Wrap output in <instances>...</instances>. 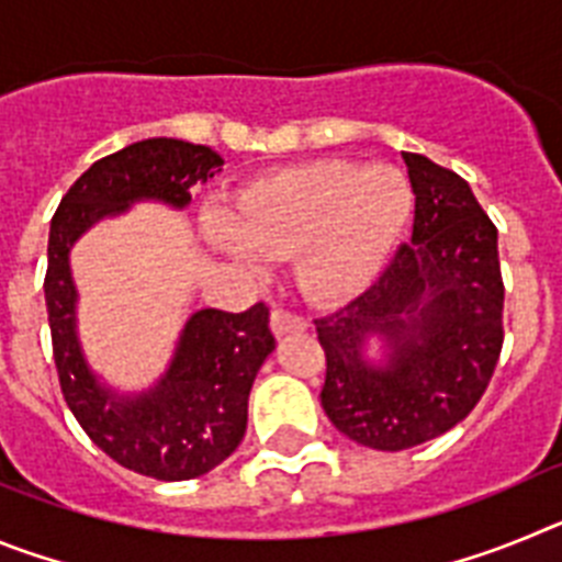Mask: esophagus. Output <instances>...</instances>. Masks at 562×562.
<instances>
[{
  "instance_id": "obj_1",
  "label": "esophagus",
  "mask_w": 562,
  "mask_h": 562,
  "mask_svg": "<svg viewBox=\"0 0 562 562\" xmlns=\"http://www.w3.org/2000/svg\"><path fill=\"white\" fill-rule=\"evenodd\" d=\"M270 326H272V335L284 337V335H295V331H306L310 329V321H306L304 315H295V312L290 310H272Z\"/></svg>"
}]
</instances>
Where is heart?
I'll return each instance as SVG.
<instances>
[{
	"label": "heart",
	"mask_w": 562,
	"mask_h": 562,
	"mask_svg": "<svg viewBox=\"0 0 562 562\" xmlns=\"http://www.w3.org/2000/svg\"><path fill=\"white\" fill-rule=\"evenodd\" d=\"M411 216V186L396 168L321 160L252 182L231 216L213 213L205 236L247 267L295 256L306 297L337 304L382 270Z\"/></svg>",
	"instance_id": "b5f03b06"
}]
</instances>
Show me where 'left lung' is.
Listing matches in <instances>:
<instances>
[{"mask_svg": "<svg viewBox=\"0 0 562 562\" xmlns=\"http://www.w3.org/2000/svg\"><path fill=\"white\" fill-rule=\"evenodd\" d=\"M414 236L355 301L317 317L326 351L321 405L340 434L408 450L459 425L486 391L504 346L498 231L470 186L422 154H402ZM369 336L390 351L364 360Z\"/></svg>", "mask_w": 562, "mask_h": 562, "instance_id": "8db88e82", "label": "left lung"}]
</instances>
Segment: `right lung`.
<instances>
[{
    "label": "right lung",
    "instance_id": "right-lung-1",
    "mask_svg": "<svg viewBox=\"0 0 562 562\" xmlns=\"http://www.w3.org/2000/svg\"><path fill=\"white\" fill-rule=\"evenodd\" d=\"M222 162L213 148L173 137L132 143L92 162L64 193L49 225L44 301L61 394L109 459L148 479L205 475L245 439L252 380L276 349L270 310L256 304L238 315L193 312L162 380L137 396H121L101 385L83 360L69 247L98 220L117 216L137 200L186 207L191 186L211 180Z\"/></svg>",
    "mask_w": 562,
    "mask_h": 562
}]
</instances>
